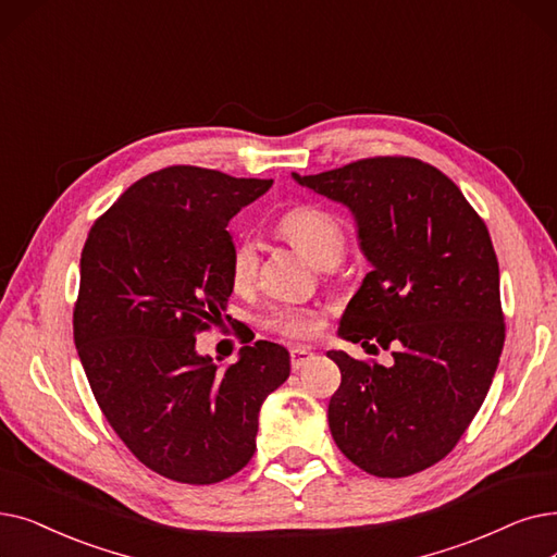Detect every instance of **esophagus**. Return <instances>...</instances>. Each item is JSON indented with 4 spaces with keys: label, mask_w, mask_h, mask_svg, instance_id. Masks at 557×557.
Wrapping results in <instances>:
<instances>
[{
    "label": "esophagus",
    "mask_w": 557,
    "mask_h": 557,
    "mask_svg": "<svg viewBox=\"0 0 557 557\" xmlns=\"http://www.w3.org/2000/svg\"><path fill=\"white\" fill-rule=\"evenodd\" d=\"M311 357H313V352H311L309 348H302V346L294 348V350H292V369H294V371L302 369Z\"/></svg>",
    "instance_id": "obj_1"
}]
</instances>
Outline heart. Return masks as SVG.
Returning <instances> with one entry per match:
<instances>
[{"instance_id": "1", "label": "heart", "mask_w": 557, "mask_h": 557, "mask_svg": "<svg viewBox=\"0 0 557 557\" xmlns=\"http://www.w3.org/2000/svg\"><path fill=\"white\" fill-rule=\"evenodd\" d=\"M277 230L313 263L334 265L344 259L348 234L344 221L330 209L317 205H300L288 209ZM259 250L255 238L244 234L236 238L230 255V277L236 286H248L255 280ZM263 327L288 338H307L319 330V313L307 307L280 305L263 317Z\"/></svg>"}]
</instances>
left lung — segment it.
I'll use <instances>...</instances> for the list:
<instances>
[{
	"instance_id": "left-lung-1",
	"label": "left lung",
	"mask_w": 557,
	"mask_h": 557,
	"mask_svg": "<svg viewBox=\"0 0 557 557\" xmlns=\"http://www.w3.org/2000/svg\"><path fill=\"white\" fill-rule=\"evenodd\" d=\"M294 177L355 213L371 261L338 334L394 357L382 367L327 352L342 371L332 437L371 475L419 473L457 446L498 367L505 321L487 225L442 171L412 157Z\"/></svg>"
}]
</instances>
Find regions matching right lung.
Listing matches in <instances>:
<instances>
[{
	"label": "right lung",
	"instance_id": "add662e5",
	"mask_svg": "<svg viewBox=\"0 0 557 557\" xmlns=\"http://www.w3.org/2000/svg\"><path fill=\"white\" fill-rule=\"evenodd\" d=\"M271 184L168 165L132 184L82 250L72 327L92 396L138 462L175 482L244 469L259 407L292 371L271 342L244 346L225 371L196 352L200 332L236 323L227 225Z\"/></svg>",
	"mask_w": 557,
	"mask_h": 557
}]
</instances>
